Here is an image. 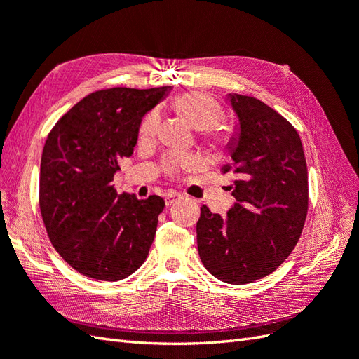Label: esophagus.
<instances>
[{
	"label": "esophagus",
	"mask_w": 359,
	"mask_h": 359,
	"mask_svg": "<svg viewBox=\"0 0 359 359\" xmlns=\"http://www.w3.org/2000/svg\"><path fill=\"white\" fill-rule=\"evenodd\" d=\"M180 197H184V196L179 194V193H175V191H168V193L165 194V203H166V207H170V205H171L175 199H180Z\"/></svg>",
	"instance_id": "obj_1"
}]
</instances>
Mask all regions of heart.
<instances>
[{"instance_id": "b5f03b06", "label": "heart", "mask_w": 359, "mask_h": 359, "mask_svg": "<svg viewBox=\"0 0 359 359\" xmlns=\"http://www.w3.org/2000/svg\"><path fill=\"white\" fill-rule=\"evenodd\" d=\"M172 109L179 112L182 117H184L189 125H191L197 131H204L208 129L205 134H207L208 140L215 144H220L225 142V135L217 131L216 123L222 118V109H220L219 103L211 98L207 94L202 93H187L179 97H175L172 103ZM158 125V114L156 111L148 112L144 118L142 120L140 125V137L142 139H149L156 134ZM194 163V158L179 154V152H171L168 154L163 160V168L166 172L175 174L179 172L182 168H187Z\"/></svg>"}]
</instances>
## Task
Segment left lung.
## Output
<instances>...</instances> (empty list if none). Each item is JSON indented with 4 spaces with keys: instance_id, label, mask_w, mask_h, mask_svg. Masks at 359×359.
Listing matches in <instances>:
<instances>
[{
    "instance_id": "8db88e82",
    "label": "left lung",
    "mask_w": 359,
    "mask_h": 359,
    "mask_svg": "<svg viewBox=\"0 0 359 359\" xmlns=\"http://www.w3.org/2000/svg\"><path fill=\"white\" fill-rule=\"evenodd\" d=\"M236 125L226 151L236 199L222 217L202 205L197 222L201 261L228 284L273 273L301 238L309 208V175L299 134L270 106L228 94Z\"/></svg>"
}]
</instances>
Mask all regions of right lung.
<instances>
[{
  "instance_id": "right-lung-1",
  "label": "right lung",
  "mask_w": 359,
  "mask_h": 359,
  "mask_svg": "<svg viewBox=\"0 0 359 359\" xmlns=\"http://www.w3.org/2000/svg\"><path fill=\"white\" fill-rule=\"evenodd\" d=\"M171 86L97 90L57 121L44 143L40 210L52 245L79 273L121 280L144 262L162 197L118 194L114 175L131 157L144 114Z\"/></svg>"
}]
</instances>
